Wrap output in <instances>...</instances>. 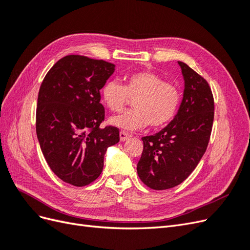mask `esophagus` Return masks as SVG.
<instances>
[{"label": "esophagus", "mask_w": 250, "mask_h": 250, "mask_svg": "<svg viewBox=\"0 0 250 250\" xmlns=\"http://www.w3.org/2000/svg\"><path fill=\"white\" fill-rule=\"evenodd\" d=\"M130 137H131V134L127 133V132H125V131H121V132H120V140L122 141V142L128 140Z\"/></svg>", "instance_id": "34e87169"}]
</instances>
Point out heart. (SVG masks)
Segmentation results:
<instances>
[{
  "mask_svg": "<svg viewBox=\"0 0 250 250\" xmlns=\"http://www.w3.org/2000/svg\"><path fill=\"white\" fill-rule=\"evenodd\" d=\"M102 97L112 112H121L129 99L134 100L133 109L111 118L110 123L125 130H137L149 124L160 128L170 123L178 111L181 92L176 83L164 80L162 75L141 71L127 75L125 84L116 80L105 83Z\"/></svg>",
  "mask_w": 250,
  "mask_h": 250,
  "instance_id": "heart-1",
  "label": "heart"
}]
</instances>
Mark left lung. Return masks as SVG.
Here are the masks:
<instances>
[{
  "label": "left lung",
  "instance_id": "obj_1",
  "mask_svg": "<svg viewBox=\"0 0 250 250\" xmlns=\"http://www.w3.org/2000/svg\"><path fill=\"white\" fill-rule=\"evenodd\" d=\"M178 64L185 79L183 102L168 126L142 138L144 149L137 167L140 179L157 191L180 185L197 167L214 122V97L208 81L185 62Z\"/></svg>",
  "mask_w": 250,
  "mask_h": 250
}]
</instances>
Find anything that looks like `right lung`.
<instances>
[{
	"label": "right lung",
	"mask_w": 250,
	"mask_h": 250,
	"mask_svg": "<svg viewBox=\"0 0 250 250\" xmlns=\"http://www.w3.org/2000/svg\"><path fill=\"white\" fill-rule=\"evenodd\" d=\"M115 64L67 55L44 76L36 107V134L51 170L64 183L84 187L103 170L104 154L120 141L119 128L107 125L100 89Z\"/></svg>",
	"instance_id": "add662e5"
}]
</instances>
